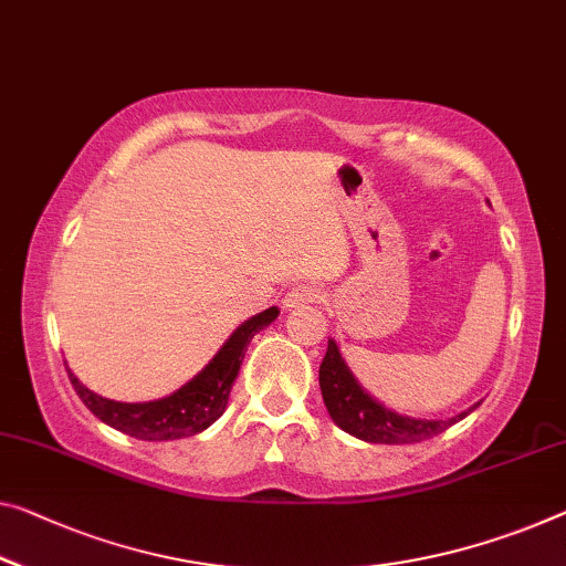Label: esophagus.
Instances as JSON below:
<instances>
[{
    "mask_svg": "<svg viewBox=\"0 0 566 566\" xmlns=\"http://www.w3.org/2000/svg\"><path fill=\"white\" fill-rule=\"evenodd\" d=\"M316 301H321L318 289H308V285H303V289H301V285H298V289H293V291L283 295L281 308L293 311V308H301V306H306V303H316Z\"/></svg>",
    "mask_w": 566,
    "mask_h": 566,
    "instance_id": "34e87169",
    "label": "esophagus"
}]
</instances>
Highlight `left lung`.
Here are the masks:
<instances>
[{"instance_id":"left-lung-1","label":"left lung","mask_w":566,"mask_h":566,"mask_svg":"<svg viewBox=\"0 0 566 566\" xmlns=\"http://www.w3.org/2000/svg\"><path fill=\"white\" fill-rule=\"evenodd\" d=\"M318 385L326 410L338 428L364 442H379V446H410V442L430 440L434 434L453 428L455 422L481 405L475 402L465 412L446 417V420H424V417L389 410L359 385V379L354 377L349 364L342 356L336 338H328V349L318 369Z\"/></svg>"}]
</instances>
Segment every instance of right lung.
Masks as SVG:
<instances>
[{
    "instance_id": "right-lung-1",
    "label": "right lung",
    "mask_w": 566,
    "mask_h": 566,
    "mask_svg": "<svg viewBox=\"0 0 566 566\" xmlns=\"http://www.w3.org/2000/svg\"><path fill=\"white\" fill-rule=\"evenodd\" d=\"M277 313L281 311L271 306L263 313H255L253 318L242 321L202 371H197L177 392L151 399V402H116V399L95 395L71 369H67V377H71V385L75 387L77 397L83 399V405L101 422L111 424L113 430L151 442L192 438V434L210 428L214 420H220L224 407H228L232 381L238 377L242 359H245L248 344L253 342L258 332L273 324Z\"/></svg>"
}]
</instances>
